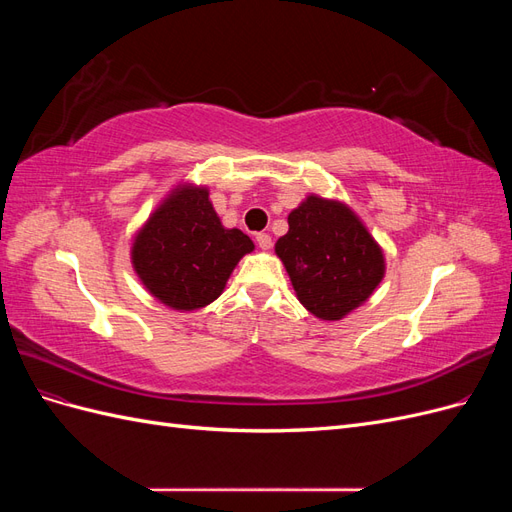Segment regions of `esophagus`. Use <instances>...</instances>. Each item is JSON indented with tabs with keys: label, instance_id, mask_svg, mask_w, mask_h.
<instances>
[{
	"label": "esophagus",
	"instance_id": "obj_1",
	"mask_svg": "<svg viewBox=\"0 0 512 512\" xmlns=\"http://www.w3.org/2000/svg\"><path fill=\"white\" fill-rule=\"evenodd\" d=\"M256 243H258V247L260 250H271V245H273V241H271V237L267 235V232H258L256 235Z\"/></svg>",
	"mask_w": 512,
	"mask_h": 512
}]
</instances>
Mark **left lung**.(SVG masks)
<instances>
[{"instance_id":"obj_1","label":"left lung","mask_w":512,"mask_h":512,"mask_svg":"<svg viewBox=\"0 0 512 512\" xmlns=\"http://www.w3.org/2000/svg\"><path fill=\"white\" fill-rule=\"evenodd\" d=\"M275 254L309 314L335 322L361 307L380 286L386 258L350 205L309 194L288 213Z\"/></svg>"}]
</instances>
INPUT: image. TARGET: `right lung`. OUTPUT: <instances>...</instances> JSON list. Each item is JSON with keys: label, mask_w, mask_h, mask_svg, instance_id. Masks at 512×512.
<instances>
[{"label": "right lung", "mask_w": 512, "mask_h": 512, "mask_svg": "<svg viewBox=\"0 0 512 512\" xmlns=\"http://www.w3.org/2000/svg\"><path fill=\"white\" fill-rule=\"evenodd\" d=\"M250 252L254 241L222 224L207 185L181 181L136 230L130 262L153 299L177 312H194L220 297Z\"/></svg>", "instance_id": "obj_1"}]
</instances>
